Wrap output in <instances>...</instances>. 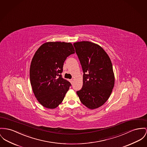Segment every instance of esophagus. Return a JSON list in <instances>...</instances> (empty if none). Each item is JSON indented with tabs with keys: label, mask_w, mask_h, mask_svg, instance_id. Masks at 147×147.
<instances>
[{
	"label": "esophagus",
	"mask_w": 147,
	"mask_h": 147,
	"mask_svg": "<svg viewBox=\"0 0 147 147\" xmlns=\"http://www.w3.org/2000/svg\"><path fill=\"white\" fill-rule=\"evenodd\" d=\"M69 82H71V84H73L74 81H73V80H72V79H71V80H69Z\"/></svg>",
	"instance_id": "1"
}]
</instances>
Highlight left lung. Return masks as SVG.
Listing matches in <instances>:
<instances>
[{
  "label": "left lung",
  "mask_w": 147,
  "mask_h": 147,
  "mask_svg": "<svg viewBox=\"0 0 147 147\" xmlns=\"http://www.w3.org/2000/svg\"><path fill=\"white\" fill-rule=\"evenodd\" d=\"M83 71V85L76 91L81 102L94 109L110 97L114 86V75L108 54L98 45L82 41L74 43Z\"/></svg>",
  "instance_id": "8db88e82"
}]
</instances>
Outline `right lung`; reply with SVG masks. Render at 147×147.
I'll return each mask as SVG.
<instances>
[{
    "label": "right lung",
    "mask_w": 147,
    "mask_h": 147,
    "mask_svg": "<svg viewBox=\"0 0 147 147\" xmlns=\"http://www.w3.org/2000/svg\"><path fill=\"white\" fill-rule=\"evenodd\" d=\"M74 53L71 43L60 42L45 43L36 52L30 67V81L36 98L45 108L57 107L71 86L61 74L65 61Z\"/></svg>",
    "instance_id": "obj_1"
}]
</instances>
